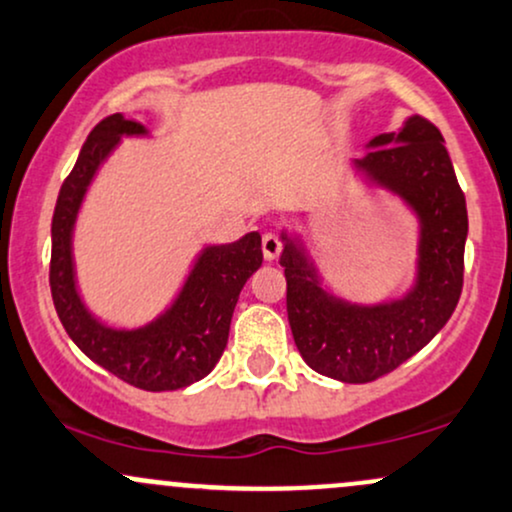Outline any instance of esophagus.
<instances>
[{
    "label": "esophagus",
    "mask_w": 512,
    "mask_h": 512,
    "mask_svg": "<svg viewBox=\"0 0 512 512\" xmlns=\"http://www.w3.org/2000/svg\"><path fill=\"white\" fill-rule=\"evenodd\" d=\"M262 252H264V260H276V257H279V252H281V240H279V236H276V233H272V231H267L262 236Z\"/></svg>",
    "instance_id": "34e87169"
}]
</instances>
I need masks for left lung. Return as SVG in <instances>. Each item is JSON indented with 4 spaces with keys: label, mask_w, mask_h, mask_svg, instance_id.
<instances>
[{
    "label": "left lung",
    "mask_w": 512,
    "mask_h": 512,
    "mask_svg": "<svg viewBox=\"0 0 512 512\" xmlns=\"http://www.w3.org/2000/svg\"><path fill=\"white\" fill-rule=\"evenodd\" d=\"M368 146L354 166L419 216L414 289L390 303H346L322 289L303 245L281 233L293 342L310 368L342 383L383 378L424 349L450 320L464 276L467 204L438 127L414 115L402 132L380 134Z\"/></svg>",
    "instance_id": "left-lung-1"
}]
</instances>
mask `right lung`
<instances>
[{"label":"right lung","instance_id":"right-lung-1","mask_svg":"<svg viewBox=\"0 0 512 512\" xmlns=\"http://www.w3.org/2000/svg\"><path fill=\"white\" fill-rule=\"evenodd\" d=\"M122 134H146V129L120 113L105 117L91 129L72 173L62 182L52 214V301L72 342L98 366L139 390H180L219 363L240 291L262 264V238L252 231L236 243L204 248L180 296L149 325L139 330L101 325L76 293L72 231L93 175Z\"/></svg>","mask_w":512,"mask_h":512}]
</instances>
